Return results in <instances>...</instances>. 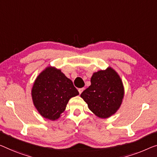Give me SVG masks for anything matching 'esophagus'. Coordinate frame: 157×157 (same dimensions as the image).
<instances>
[{
    "mask_svg": "<svg viewBox=\"0 0 157 157\" xmlns=\"http://www.w3.org/2000/svg\"><path fill=\"white\" fill-rule=\"evenodd\" d=\"M84 90H85V88H79V89L78 91H79V94H80L83 92Z\"/></svg>",
    "mask_w": 157,
    "mask_h": 157,
    "instance_id": "1",
    "label": "esophagus"
}]
</instances>
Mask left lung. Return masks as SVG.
<instances>
[{"instance_id":"1","label":"left lung","mask_w":157,"mask_h":157,"mask_svg":"<svg viewBox=\"0 0 157 157\" xmlns=\"http://www.w3.org/2000/svg\"><path fill=\"white\" fill-rule=\"evenodd\" d=\"M90 110L101 118L115 114L124 97L123 82L119 75L111 67L94 72L91 85L80 94Z\"/></svg>"}]
</instances>
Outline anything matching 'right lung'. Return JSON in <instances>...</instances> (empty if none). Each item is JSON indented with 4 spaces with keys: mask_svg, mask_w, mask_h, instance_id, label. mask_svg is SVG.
I'll list each match as a JSON object with an SVG mask.
<instances>
[{
    "mask_svg": "<svg viewBox=\"0 0 157 157\" xmlns=\"http://www.w3.org/2000/svg\"><path fill=\"white\" fill-rule=\"evenodd\" d=\"M79 94L72 82L59 69L48 66L35 79L32 97L35 108L44 118L58 120L69 100Z\"/></svg>",
    "mask_w": 157,
    "mask_h": 157,
    "instance_id": "obj_1",
    "label": "right lung"
}]
</instances>
